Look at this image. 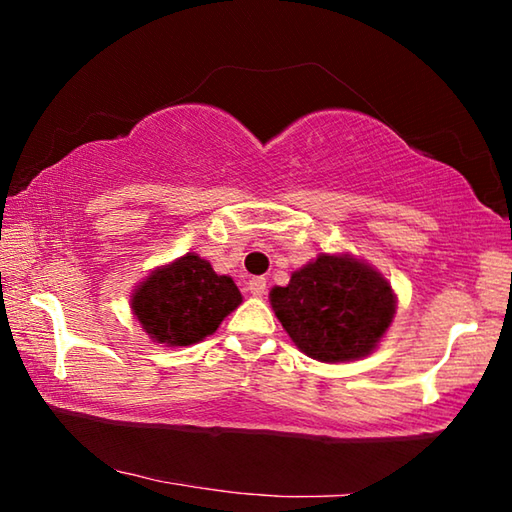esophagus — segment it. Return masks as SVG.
<instances>
[{
  "label": "esophagus",
  "instance_id": "34e87169",
  "mask_svg": "<svg viewBox=\"0 0 512 512\" xmlns=\"http://www.w3.org/2000/svg\"><path fill=\"white\" fill-rule=\"evenodd\" d=\"M248 291L253 293V296H257V298L266 296V277H250V280H248Z\"/></svg>",
  "mask_w": 512,
  "mask_h": 512
}]
</instances>
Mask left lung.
<instances>
[{
    "mask_svg": "<svg viewBox=\"0 0 512 512\" xmlns=\"http://www.w3.org/2000/svg\"><path fill=\"white\" fill-rule=\"evenodd\" d=\"M277 320L307 357L325 363L361 359L393 323L391 284L352 257L318 255L271 291Z\"/></svg>",
    "mask_w": 512,
    "mask_h": 512,
    "instance_id": "8db88e82",
    "label": "left lung"
}]
</instances>
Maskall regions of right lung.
<instances>
[{"instance_id": "right-lung-1", "label": "right lung", "mask_w": 512, "mask_h": 512, "mask_svg": "<svg viewBox=\"0 0 512 512\" xmlns=\"http://www.w3.org/2000/svg\"><path fill=\"white\" fill-rule=\"evenodd\" d=\"M239 305L232 277L216 275L194 253L153 271L133 293V314L144 332L169 348L203 341Z\"/></svg>"}]
</instances>
